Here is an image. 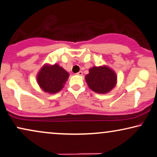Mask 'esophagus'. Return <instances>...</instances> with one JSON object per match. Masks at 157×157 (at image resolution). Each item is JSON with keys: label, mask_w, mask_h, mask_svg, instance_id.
Masks as SVG:
<instances>
[{"label": "esophagus", "mask_w": 157, "mask_h": 157, "mask_svg": "<svg viewBox=\"0 0 157 157\" xmlns=\"http://www.w3.org/2000/svg\"><path fill=\"white\" fill-rule=\"evenodd\" d=\"M76 74L78 75V76H82V75H83V72H82V71H79V72L77 73Z\"/></svg>", "instance_id": "1"}]
</instances>
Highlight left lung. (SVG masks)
<instances>
[{"instance_id": "left-lung-1", "label": "left lung", "mask_w": 157, "mask_h": 157, "mask_svg": "<svg viewBox=\"0 0 157 157\" xmlns=\"http://www.w3.org/2000/svg\"><path fill=\"white\" fill-rule=\"evenodd\" d=\"M85 79L91 90L97 93L105 94L115 87L117 77L115 73L108 67L94 66L89 69V74Z\"/></svg>"}]
</instances>
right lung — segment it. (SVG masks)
<instances>
[{"instance_id": "1", "label": "right lung", "mask_w": 157, "mask_h": 157, "mask_svg": "<svg viewBox=\"0 0 157 157\" xmlns=\"http://www.w3.org/2000/svg\"><path fill=\"white\" fill-rule=\"evenodd\" d=\"M69 76L62 67L58 64L44 66L37 75V82L42 90L45 92L54 94L60 91Z\"/></svg>"}]
</instances>
